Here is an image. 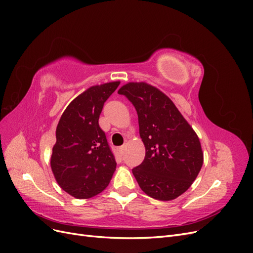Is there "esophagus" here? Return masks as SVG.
Segmentation results:
<instances>
[{
    "label": "esophagus",
    "mask_w": 253,
    "mask_h": 253,
    "mask_svg": "<svg viewBox=\"0 0 253 253\" xmlns=\"http://www.w3.org/2000/svg\"><path fill=\"white\" fill-rule=\"evenodd\" d=\"M125 150H126V145H122V147H120L119 149H118V151H119V154L122 156L125 154Z\"/></svg>",
    "instance_id": "esophagus-1"
}]
</instances>
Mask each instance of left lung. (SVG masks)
I'll use <instances>...</instances> for the list:
<instances>
[{"instance_id":"8db88e82","label":"left lung","mask_w":253,"mask_h":253,"mask_svg":"<svg viewBox=\"0 0 253 253\" xmlns=\"http://www.w3.org/2000/svg\"><path fill=\"white\" fill-rule=\"evenodd\" d=\"M118 94L135 106L145 147L143 162L132 170L137 182L155 200H175L202 169L200 139L171 99L158 88L145 82H129Z\"/></svg>"}]
</instances>
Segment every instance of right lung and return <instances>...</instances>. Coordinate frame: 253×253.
<instances>
[{
	"label": "right lung",
	"instance_id": "right-lung-1",
	"mask_svg": "<svg viewBox=\"0 0 253 253\" xmlns=\"http://www.w3.org/2000/svg\"><path fill=\"white\" fill-rule=\"evenodd\" d=\"M119 84L90 86L68 104L57 126L51 171L58 185L79 200L101 193L116 170V160L98 120L104 102Z\"/></svg>",
	"mask_w": 253,
	"mask_h": 253
}]
</instances>
